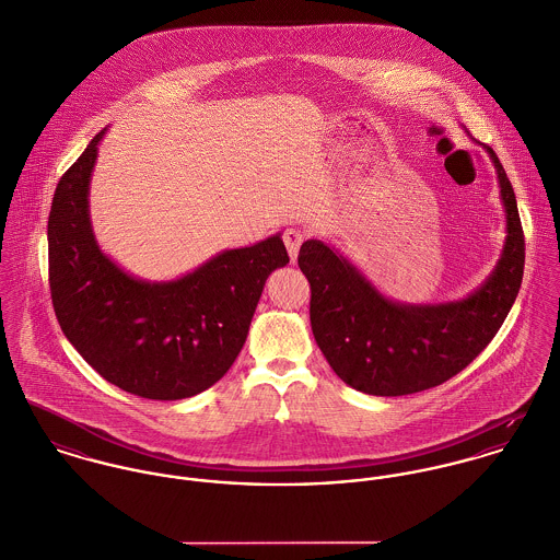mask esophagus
<instances>
[{"label":"esophagus","mask_w":560,"mask_h":560,"mask_svg":"<svg viewBox=\"0 0 560 560\" xmlns=\"http://www.w3.org/2000/svg\"><path fill=\"white\" fill-rule=\"evenodd\" d=\"M303 241H305V232H301V230H296V228H288V230L283 232V243H285V247H288V253H290L292 259L299 257V249H301Z\"/></svg>","instance_id":"34e87169"}]
</instances>
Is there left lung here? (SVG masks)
Returning <instances> with one entry per match:
<instances>
[{
  "label": "left lung",
  "instance_id": "1",
  "mask_svg": "<svg viewBox=\"0 0 560 560\" xmlns=\"http://www.w3.org/2000/svg\"><path fill=\"white\" fill-rule=\"evenodd\" d=\"M483 148L497 167L506 238L492 275L466 299L435 305L390 301L339 250L322 241L303 243L299 266L311 285V330L348 386L380 397L438 386L486 350L513 307L524 275V232L497 152Z\"/></svg>",
  "mask_w": 560,
  "mask_h": 560
}]
</instances>
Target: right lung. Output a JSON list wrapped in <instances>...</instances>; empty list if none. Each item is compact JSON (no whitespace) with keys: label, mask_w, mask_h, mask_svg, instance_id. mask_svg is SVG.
Segmentation results:
<instances>
[{"label":"right lung","mask_w":560,"mask_h":560,"mask_svg":"<svg viewBox=\"0 0 560 560\" xmlns=\"http://www.w3.org/2000/svg\"><path fill=\"white\" fill-rule=\"evenodd\" d=\"M103 128L56 188L49 285L66 339L126 393L174 401L219 382L249 335L264 283L290 257L281 234L221 250L172 281H143L105 255L92 232L90 180Z\"/></svg>","instance_id":"right-lung-1"}]
</instances>
